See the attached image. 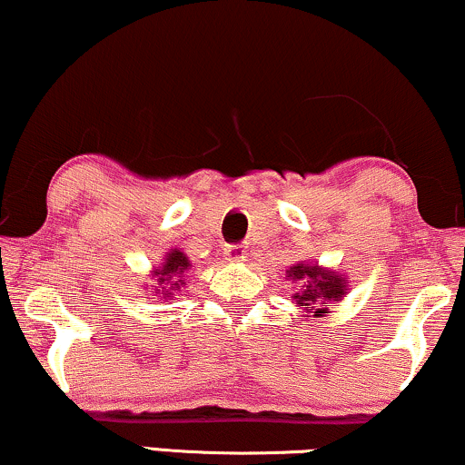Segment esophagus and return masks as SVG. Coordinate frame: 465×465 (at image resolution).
I'll list each match as a JSON object with an SVG mask.
<instances>
[{"label":"esophagus","instance_id":"34e87169","mask_svg":"<svg viewBox=\"0 0 465 465\" xmlns=\"http://www.w3.org/2000/svg\"><path fill=\"white\" fill-rule=\"evenodd\" d=\"M223 257H225L227 262H233V263L246 262V249H244V246H240V244H232V246H227L225 251H223Z\"/></svg>","mask_w":465,"mask_h":465}]
</instances>
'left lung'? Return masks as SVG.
<instances>
[{
	"instance_id": "left-lung-1",
	"label": "left lung",
	"mask_w": 465,
	"mask_h": 465,
	"mask_svg": "<svg viewBox=\"0 0 465 465\" xmlns=\"http://www.w3.org/2000/svg\"><path fill=\"white\" fill-rule=\"evenodd\" d=\"M287 276H290L292 283H298V292L292 298L296 307L302 309L304 320L331 313L328 307L343 301L350 290L345 274H341L339 270L320 266V263L298 262L287 270Z\"/></svg>"
}]
</instances>
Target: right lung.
<instances>
[{
    "mask_svg": "<svg viewBox=\"0 0 465 465\" xmlns=\"http://www.w3.org/2000/svg\"><path fill=\"white\" fill-rule=\"evenodd\" d=\"M191 268L193 263L186 257V252H182L180 249H169L163 255V262L150 270L148 276L152 279V285L145 287V290H150L148 296H156L163 302L182 296V292L186 290L184 274Z\"/></svg>",
    "mask_w": 465,
    "mask_h": 465,
    "instance_id": "add662e5",
    "label": "right lung"
}]
</instances>
